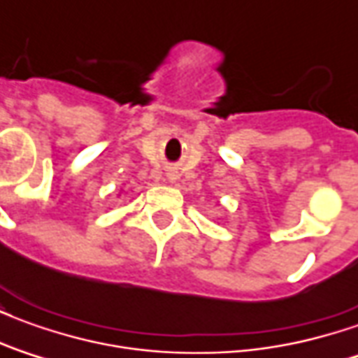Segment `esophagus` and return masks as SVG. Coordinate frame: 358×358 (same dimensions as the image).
<instances>
[{"mask_svg": "<svg viewBox=\"0 0 358 358\" xmlns=\"http://www.w3.org/2000/svg\"><path fill=\"white\" fill-rule=\"evenodd\" d=\"M169 180H171V182H174V180H176V174H172L171 172V174H169Z\"/></svg>", "mask_w": 358, "mask_h": 358, "instance_id": "esophagus-1", "label": "esophagus"}]
</instances>
